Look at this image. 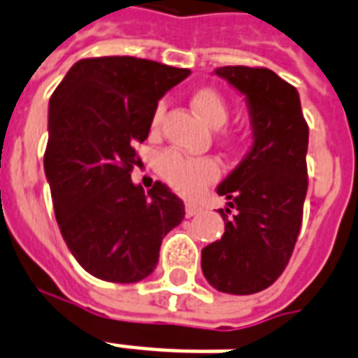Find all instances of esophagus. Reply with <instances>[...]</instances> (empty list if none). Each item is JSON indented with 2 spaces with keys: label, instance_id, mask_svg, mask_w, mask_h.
I'll return each mask as SVG.
<instances>
[{
  "label": "esophagus",
  "instance_id": "esophagus-1",
  "mask_svg": "<svg viewBox=\"0 0 358 358\" xmlns=\"http://www.w3.org/2000/svg\"><path fill=\"white\" fill-rule=\"evenodd\" d=\"M202 208L199 206V204H195V202H187L185 204V215L187 217H193V215H196V213H201Z\"/></svg>",
  "mask_w": 358,
  "mask_h": 358
}]
</instances>
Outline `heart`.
I'll list each match as a JSON object with an SVG mask.
<instances>
[{
    "label": "heart",
    "mask_w": 358,
    "mask_h": 358,
    "mask_svg": "<svg viewBox=\"0 0 358 358\" xmlns=\"http://www.w3.org/2000/svg\"><path fill=\"white\" fill-rule=\"evenodd\" d=\"M193 108L208 126L221 128L229 120V103L217 91L202 89L193 96ZM163 106L156 109L154 126L159 124ZM157 169L165 182L182 195H195L206 184L219 176V165L210 157H185L174 150L163 152L157 159Z\"/></svg>",
    "instance_id": "heart-1"
}]
</instances>
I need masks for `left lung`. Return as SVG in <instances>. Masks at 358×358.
<instances>
[{"mask_svg":"<svg viewBox=\"0 0 358 358\" xmlns=\"http://www.w3.org/2000/svg\"><path fill=\"white\" fill-rule=\"evenodd\" d=\"M213 74L245 96L252 145L217 185L229 201L219 210L224 234L202 249L201 266L215 289L249 295L280 277L299 236L308 187V126L297 89L273 70L221 66Z\"/></svg>","mask_w":358,"mask_h":358,"instance_id":"left-lung-1","label":"left lung"}]
</instances>
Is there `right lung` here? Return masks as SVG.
I'll list each match as a JSON object with an SVG mask.
<instances>
[{"mask_svg":"<svg viewBox=\"0 0 358 358\" xmlns=\"http://www.w3.org/2000/svg\"><path fill=\"white\" fill-rule=\"evenodd\" d=\"M189 74L128 55L81 59L50 98L44 173L64 243L92 277L146 278L163 238L184 219V202L167 185L145 191L129 173L157 102Z\"/></svg>","mask_w":358,"mask_h":358,"instance_id":"obj_1","label":"right lung"}]
</instances>
